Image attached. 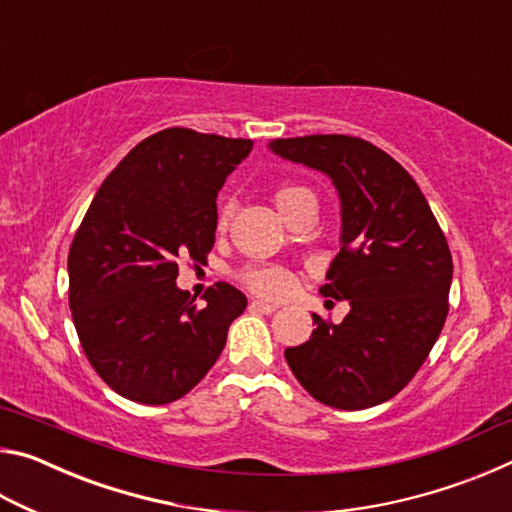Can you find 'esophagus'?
Listing matches in <instances>:
<instances>
[{"instance_id": "34e87169", "label": "esophagus", "mask_w": 512, "mask_h": 512, "mask_svg": "<svg viewBox=\"0 0 512 512\" xmlns=\"http://www.w3.org/2000/svg\"><path fill=\"white\" fill-rule=\"evenodd\" d=\"M248 307L250 311H257V314H273V311H277V305H271V302H259V300H253Z\"/></svg>"}]
</instances>
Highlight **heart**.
<instances>
[{"mask_svg":"<svg viewBox=\"0 0 512 512\" xmlns=\"http://www.w3.org/2000/svg\"><path fill=\"white\" fill-rule=\"evenodd\" d=\"M309 196L311 194L305 187L280 185L273 192V201L277 205V210L282 212V216H287L293 205ZM230 216H232V205L223 203L219 207V212H216V228L219 230L228 228ZM237 277L250 293H255V296H262V298H282V296H287L289 289L293 287V273L289 271V268L277 266V264L246 266V268H241Z\"/></svg>","mask_w":512,"mask_h":512,"instance_id":"heart-1","label":"heart"}]
</instances>
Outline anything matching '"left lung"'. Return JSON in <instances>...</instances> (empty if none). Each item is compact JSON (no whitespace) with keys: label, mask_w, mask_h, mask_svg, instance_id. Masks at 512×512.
Listing matches in <instances>:
<instances>
[{"label":"left lung","mask_w":512,"mask_h":512,"mask_svg":"<svg viewBox=\"0 0 512 512\" xmlns=\"http://www.w3.org/2000/svg\"><path fill=\"white\" fill-rule=\"evenodd\" d=\"M282 158L325 171L343 205V248L320 293L350 300L343 323L311 314L309 341L284 350L302 388L332 409L391 400L415 377L449 311L452 253L400 162L352 135L275 140Z\"/></svg>","instance_id":"1"}]
</instances>
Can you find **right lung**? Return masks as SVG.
I'll return each instance as SVG.
<instances>
[{
    "label": "right lung",
    "mask_w": 512,
    "mask_h": 512,
    "mask_svg": "<svg viewBox=\"0 0 512 512\" xmlns=\"http://www.w3.org/2000/svg\"><path fill=\"white\" fill-rule=\"evenodd\" d=\"M253 140L173 126L149 135L103 180L69 246V309L90 366L137 404H169L214 366L246 296L228 282L176 287L178 264H205L216 194Z\"/></svg>",
    "instance_id": "1"
}]
</instances>
